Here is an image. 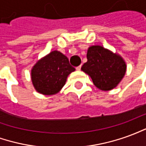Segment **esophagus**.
Wrapping results in <instances>:
<instances>
[{
	"label": "esophagus",
	"mask_w": 146,
	"mask_h": 146,
	"mask_svg": "<svg viewBox=\"0 0 146 146\" xmlns=\"http://www.w3.org/2000/svg\"><path fill=\"white\" fill-rule=\"evenodd\" d=\"M80 69H81V66H77L76 68V70H80Z\"/></svg>",
	"instance_id": "obj_1"
}]
</instances>
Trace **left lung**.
<instances>
[{"label":"left lung","mask_w":146,"mask_h":146,"mask_svg":"<svg viewBox=\"0 0 146 146\" xmlns=\"http://www.w3.org/2000/svg\"><path fill=\"white\" fill-rule=\"evenodd\" d=\"M88 62L81 70L92 77L98 88L109 91L116 88L126 73V64L122 58L102 46H92L87 53Z\"/></svg>","instance_id":"obj_1"}]
</instances>
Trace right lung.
I'll use <instances>...</instances> for the list:
<instances>
[{"mask_svg":"<svg viewBox=\"0 0 146 146\" xmlns=\"http://www.w3.org/2000/svg\"><path fill=\"white\" fill-rule=\"evenodd\" d=\"M74 70L66 55L59 51H51L33 66L32 82L39 93L54 95L65 85L68 75Z\"/></svg>","mask_w":146,"mask_h":146,"instance_id":"obj_1","label":"right lung"}]
</instances>
